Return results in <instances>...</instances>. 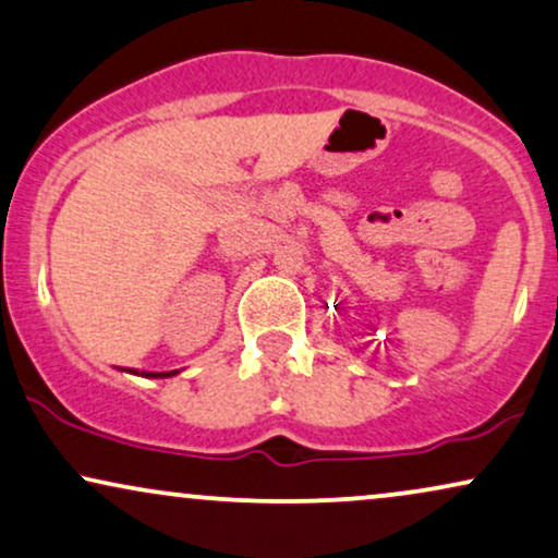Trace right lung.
I'll return each instance as SVG.
<instances>
[{
    "instance_id": "1",
    "label": "right lung",
    "mask_w": 558,
    "mask_h": 558,
    "mask_svg": "<svg viewBox=\"0 0 558 558\" xmlns=\"http://www.w3.org/2000/svg\"><path fill=\"white\" fill-rule=\"evenodd\" d=\"M141 376H151V378H161V376H174V371H172V373H141Z\"/></svg>"
}]
</instances>
